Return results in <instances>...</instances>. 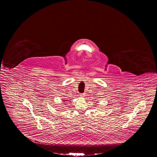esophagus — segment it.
Returning <instances> with one entry per match:
<instances>
[{"instance_id": "esophagus-1", "label": "esophagus", "mask_w": 157, "mask_h": 157, "mask_svg": "<svg viewBox=\"0 0 157 157\" xmlns=\"http://www.w3.org/2000/svg\"><path fill=\"white\" fill-rule=\"evenodd\" d=\"M85 93H84V94H80V96H81V97H85Z\"/></svg>"}]
</instances>
